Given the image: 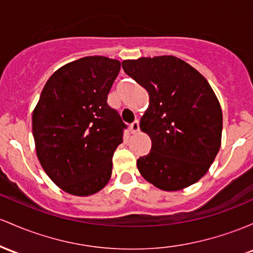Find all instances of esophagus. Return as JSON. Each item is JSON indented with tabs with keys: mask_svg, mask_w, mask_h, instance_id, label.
Wrapping results in <instances>:
<instances>
[{
	"mask_svg": "<svg viewBox=\"0 0 253 253\" xmlns=\"http://www.w3.org/2000/svg\"><path fill=\"white\" fill-rule=\"evenodd\" d=\"M129 128H131L132 133H137L138 131H139V120H138V119H135V120L131 124Z\"/></svg>",
	"mask_w": 253,
	"mask_h": 253,
	"instance_id": "obj_1",
	"label": "esophagus"
}]
</instances>
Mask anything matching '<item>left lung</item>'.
<instances>
[{
  "label": "left lung",
  "mask_w": 253,
  "mask_h": 253,
  "mask_svg": "<svg viewBox=\"0 0 253 253\" xmlns=\"http://www.w3.org/2000/svg\"><path fill=\"white\" fill-rule=\"evenodd\" d=\"M122 68L150 97L140 128L151 137L152 146L137 160L140 174L165 191L197 182L221 146L222 112L211 86L175 56L126 60Z\"/></svg>",
  "instance_id": "8db88e82"
}]
</instances>
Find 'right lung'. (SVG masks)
<instances>
[{
  "mask_svg": "<svg viewBox=\"0 0 253 253\" xmlns=\"http://www.w3.org/2000/svg\"><path fill=\"white\" fill-rule=\"evenodd\" d=\"M121 63L87 56L57 69L42 91L32 115L38 160L66 192H98L112 175L113 155L127 125L108 104Z\"/></svg>",
  "mask_w": 253,
  "mask_h": 253,
  "instance_id": "1",
  "label": "right lung"
}]
</instances>
